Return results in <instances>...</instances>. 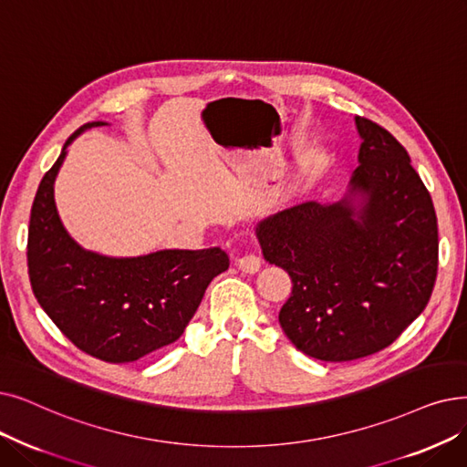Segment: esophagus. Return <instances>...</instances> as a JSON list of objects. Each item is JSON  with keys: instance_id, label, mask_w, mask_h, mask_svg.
Segmentation results:
<instances>
[{"instance_id": "esophagus-1", "label": "esophagus", "mask_w": 467, "mask_h": 467, "mask_svg": "<svg viewBox=\"0 0 467 467\" xmlns=\"http://www.w3.org/2000/svg\"><path fill=\"white\" fill-rule=\"evenodd\" d=\"M236 267L244 273H257L261 267V259L255 254H246L242 257H236Z\"/></svg>"}]
</instances>
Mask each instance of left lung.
Returning <instances> with one entry per match:
<instances>
[{
    "label": "left lung",
    "mask_w": 467,
    "mask_h": 467,
    "mask_svg": "<svg viewBox=\"0 0 467 467\" xmlns=\"http://www.w3.org/2000/svg\"><path fill=\"white\" fill-rule=\"evenodd\" d=\"M358 168L337 202H306L257 223L263 257L292 278L278 322L327 362L381 351L431 297L439 234L431 196L399 140L355 118Z\"/></svg>",
    "instance_id": "8db88e82"
}]
</instances>
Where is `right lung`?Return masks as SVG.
I'll return each mask as SVG.
<instances>
[{
    "instance_id": "add662e5",
    "label": "right lung",
    "mask_w": 467,
    "mask_h": 467,
    "mask_svg": "<svg viewBox=\"0 0 467 467\" xmlns=\"http://www.w3.org/2000/svg\"><path fill=\"white\" fill-rule=\"evenodd\" d=\"M74 131L37 187L28 229L32 292L78 349L105 362H133L177 341L208 284L229 269L221 248L158 250L112 257L86 250L68 234L55 204V179Z\"/></svg>"
}]
</instances>
